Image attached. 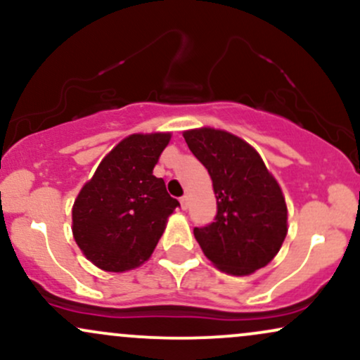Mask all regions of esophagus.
<instances>
[{
	"instance_id": "34e87169",
	"label": "esophagus",
	"mask_w": 360,
	"mask_h": 360,
	"mask_svg": "<svg viewBox=\"0 0 360 360\" xmlns=\"http://www.w3.org/2000/svg\"><path fill=\"white\" fill-rule=\"evenodd\" d=\"M179 203H181V210H184V212H186V210H188V206H189V200H188V196H183V198H181Z\"/></svg>"
}]
</instances>
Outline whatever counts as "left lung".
<instances>
[{
	"label": "left lung",
	"mask_w": 360,
	"mask_h": 360,
	"mask_svg": "<svg viewBox=\"0 0 360 360\" xmlns=\"http://www.w3.org/2000/svg\"><path fill=\"white\" fill-rule=\"evenodd\" d=\"M189 150L213 181L214 221L194 237L214 267L249 276L278 255L288 233L283 189L250 143L212 127L183 131Z\"/></svg>",
	"instance_id": "obj_1"
}]
</instances>
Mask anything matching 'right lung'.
Returning <instances> with one entry per match:
<instances>
[{"label":"right lung","mask_w":360,"mask_h":360,"mask_svg":"<svg viewBox=\"0 0 360 360\" xmlns=\"http://www.w3.org/2000/svg\"><path fill=\"white\" fill-rule=\"evenodd\" d=\"M171 131L131 134L103 157L72 205V235L84 257L108 272L150 259L179 201L152 174Z\"/></svg>","instance_id":"1"}]
</instances>
